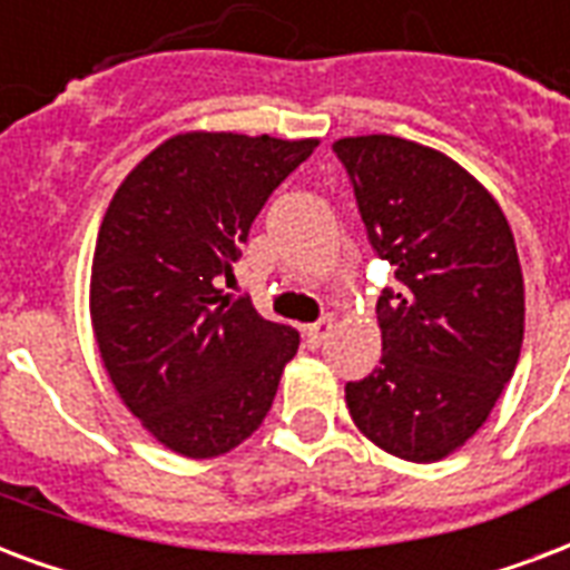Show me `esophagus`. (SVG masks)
I'll list each match as a JSON object with an SVG mask.
<instances>
[{"instance_id":"esophagus-1","label":"esophagus","mask_w":570,"mask_h":570,"mask_svg":"<svg viewBox=\"0 0 570 570\" xmlns=\"http://www.w3.org/2000/svg\"><path fill=\"white\" fill-rule=\"evenodd\" d=\"M332 328H334L332 316H323L320 323L307 325V328H304V337H307V343H311V346H323L325 337L332 334Z\"/></svg>"}]
</instances>
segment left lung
I'll list each match as a JSON object with an SVG mask.
<instances>
[{
  "instance_id": "left-lung-1",
  "label": "left lung",
  "mask_w": 570,
  "mask_h": 570,
  "mask_svg": "<svg viewBox=\"0 0 570 570\" xmlns=\"http://www.w3.org/2000/svg\"><path fill=\"white\" fill-rule=\"evenodd\" d=\"M367 238L394 266L380 367L346 382L355 428L394 458L433 463L488 421L523 346V272L490 190L458 160L391 134L332 146Z\"/></svg>"
}]
</instances>
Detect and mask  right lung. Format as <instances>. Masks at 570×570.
Masks as SVG:
<instances>
[{
  "instance_id": "obj_1",
  "label": "right lung",
  "mask_w": 570,
  "mask_h": 570,
  "mask_svg": "<svg viewBox=\"0 0 570 570\" xmlns=\"http://www.w3.org/2000/svg\"><path fill=\"white\" fill-rule=\"evenodd\" d=\"M320 140L176 134L130 169L98 229L89 311L110 382L181 458L227 454L277 394L298 332L229 302L250 224Z\"/></svg>"
}]
</instances>
